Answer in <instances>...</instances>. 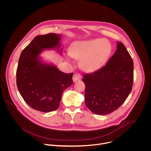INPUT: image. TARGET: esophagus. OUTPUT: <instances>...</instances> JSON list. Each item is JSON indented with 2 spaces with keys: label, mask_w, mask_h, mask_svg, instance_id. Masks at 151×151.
Wrapping results in <instances>:
<instances>
[{
  "label": "esophagus",
  "mask_w": 151,
  "mask_h": 151,
  "mask_svg": "<svg viewBox=\"0 0 151 151\" xmlns=\"http://www.w3.org/2000/svg\"><path fill=\"white\" fill-rule=\"evenodd\" d=\"M72 79H73V81L74 82H76L81 79V75L79 73H75L73 76Z\"/></svg>",
  "instance_id": "esophagus-1"
}]
</instances>
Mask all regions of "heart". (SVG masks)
<instances>
[{
	"label": "heart",
	"instance_id": "1",
	"mask_svg": "<svg viewBox=\"0 0 151 151\" xmlns=\"http://www.w3.org/2000/svg\"><path fill=\"white\" fill-rule=\"evenodd\" d=\"M111 52V45L105 39H91L74 43L70 55L81 60L82 68L88 72L99 69L105 62Z\"/></svg>",
	"mask_w": 151,
	"mask_h": 151
}]
</instances>
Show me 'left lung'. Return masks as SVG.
<instances>
[{
	"label": "left lung",
	"instance_id": "obj_1",
	"mask_svg": "<svg viewBox=\"0 0 151 151\" xmlns=\"http://www.w3.org/2000/svg\"><path fill=\"white\" fill-rule=\"evenodd\" d=\"M134 63L124 44L100 69L83 75L85 104L93 113L106 115L116 110L132 91Z\"/></svg>",
	"mask_w": 151,
	"mask_h": 151
}]
</instances>
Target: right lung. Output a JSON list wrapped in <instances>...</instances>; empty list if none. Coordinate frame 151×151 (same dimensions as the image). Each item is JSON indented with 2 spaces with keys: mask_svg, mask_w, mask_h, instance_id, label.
<instances>
[{
  "mask_svg": "<svg viewBox=\"0 0 151 151\" xmlns=\"http://www.w3.org/2000/svg\"><path fill=\"white\" fill-rule=\"evenodd\" d=\"M61 35L36 36L23 50L16 70L17 89L33 109L49 112L58 109L63 91L73 83V73H65L53 64L42 61L40 54L47 49L60 51Z\"/></svg>",
  "mask_w": 151,
  "mask_h": 151,
  "instance_id": "right-lung-1",
  "label": "right lung"
}]
</instances>
